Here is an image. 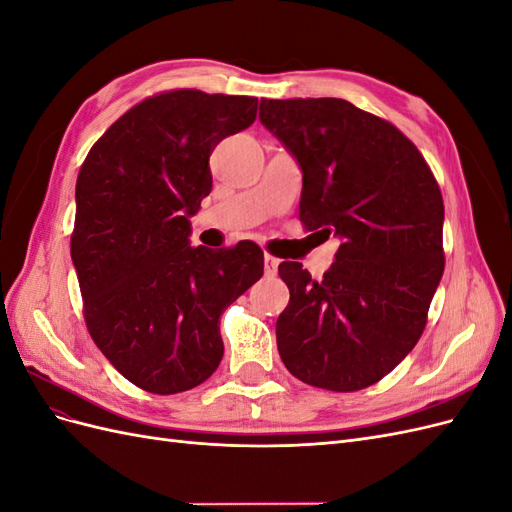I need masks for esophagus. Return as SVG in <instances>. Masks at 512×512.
I'll list each match as a JSON object with an SVG mask.
<instances>
[{"mask_svg":"<svg viewBox=\"0 0 512 512\" xmlns=\"http://www.w3.org/2000/svg\"><path fill=\"white\" fill-rule=\"evenodd\" d=\"M277 267H280V260L273 258L271 254H265V275L273 277L277 273Z\"/></svg>","mask_w":512,"mask_h":512,"instance_id":"esophagus-1","label":"esophagus"}]
</instances>
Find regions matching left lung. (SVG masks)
I'll use <instances>...</instances> for the list:
<instances>
[{
	"label": "left lung",
	"mask_w": 512,
	"mask_h": 512,
	"mask_svg": "<svg viewBox=\"0 0 512 512\" xmlns=\"http://www.w3.org/2000/svg\"><path fill=\"white\" fill-rule=\"evenodd\" d=\"M297 158L299 218L339 250L322 280L282 262L290 303L275 335L286 369L318 389L361 391L416 346L444 273V203L421 151L393 123L339 98L260 100Z\"/></svg>",
	"instance_id": "8db88e82"
}]
</instances>
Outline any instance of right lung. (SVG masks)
Wrapping results in <instances>:
<instances>
[{"instance_id": "add662e5", "label": "right lung", "mask_w": 512, "mask_h": 512, "mask_svg": "<svg viewBox=\"0 0 512 512\" xmlns=\"http://www.w3.org/2000/svg\"><path fill=\"white\" fill-rule=\"evenodd\" d=\"M256 108L250 96L164 91L121 115L81 166L70 254L85 322L138 389L203 384L224 356L220 316L262 277L252 241L190 245V218L211 192V151L250 128Z\"/></svg>"}]
</instances>
